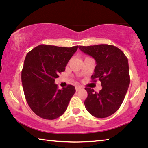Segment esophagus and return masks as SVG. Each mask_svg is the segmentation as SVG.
Returning a JSON list of instances; mask_svg holds the SVG:
<instances>
[{"mask_svg": "<svg viewBox=\"0 0 148 148\" xmlns=\"http://www.w3.org/2000/svg\"><path fill=\"white\" fill-rule=\"evenodd\" d=\"M75 89H76V91H79L80 89H82V87H80V86H76Z\"/></svg>", "mask_w": 148, "mask_h": 148, "instance_id": "esophagus-1", "label": "esophagus"}]
</instances>
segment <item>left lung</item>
Listing matches in <instances>:
<instances>
[{
  "instance_id": "8db88e82",
  "label": "left lung",
  "mask_w": 148,
  "mask_h": 148,
  "mask_svg": "<svg viewBox=\"0 0 148 148\" xmlns=\"http://www.w3.org/2000/svg\"><path fill=\"white\" fill-rule=\"evenodd\" d=\"M84 53L91 56L96 61L92 81L101 82L102 89L97 93L85 87L87 98L86 109L98 118H104L115 113L122 104L130 85L128 61L120 49L113 45L100 44L78 46Z\"/></svg>"
}]
</instances>
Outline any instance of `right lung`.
<instances>
[{
	"instance_id": "add662e5",
	"label": "right lung",
	"mask_w": 148,
	"mask_h": 148,
	"mask_svg": "<svg viewBox=\"0 0 148 148\" xmlns=\"http://www.w3.org/2000/svg\"><path fill=\"white\" fill-rule=\"evenodd\" d=\"M77 49L78 46L42 44L27 53L22 70V87L28 104L39 117L55 119L66 111L75 87L68 85L59 89L55 80Z\"/></svg>"
}]
</instances>
